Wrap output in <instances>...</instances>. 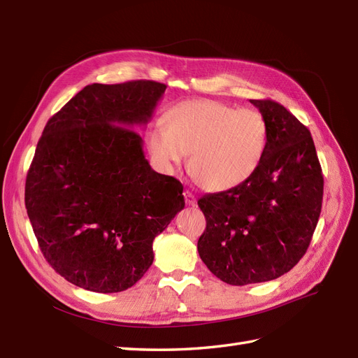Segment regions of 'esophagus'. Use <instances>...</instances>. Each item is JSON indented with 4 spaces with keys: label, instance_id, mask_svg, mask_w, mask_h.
I'll use <instances>...</instances> for the list:
<instances>
[{
    "label": "esophagus",
    "instance_id": "1",
    "mask_svg": "<svg viewBox=\"0 0 358 358\" xmlns=\"http://www.w3.org/2000/svg\"><path fill=\"white\" fill-rule=\"evenodd\" d=\"M183 197H185V201L188 206H196V197H194V194L191 191H185L183 192Z\"/></svg>",
    "mask_w": 358,
    "mask_h": 358
}]
</instances>
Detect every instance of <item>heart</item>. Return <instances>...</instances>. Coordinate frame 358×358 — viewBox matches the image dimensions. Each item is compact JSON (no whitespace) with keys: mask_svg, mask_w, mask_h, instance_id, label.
Returning a JSON list of instances; mask_svg holds the SVG:
<instances>
[{"mask_svg":"<svg viewBox=\"0 0 358 358\" xmlns=\"http://www.w3.org/2000/svg\"><path fill=\"white\" fill-rule=\"evenodd\" d=\"M146 143L155 164L167 173L189 157V170L209 191H227L258 169L267 145L264 116L221 101L196 99L175 104L166 127L148 129Z\"/></svg>","mask_w":358,"mask_h":358,"instance_id":"heart-1","label":"heart"}]
</instances>
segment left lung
Segmentation results:
<instances>
[{
    "mask_svg": "<svg viewBox=\"0 0 358 358\" xmlns=\"http://www.w3.org/2000/svg\"><path fill=\"white\" fill-rule=\"evenodd\" d=\"M249 101L267 124L262 162L239 187L199 200L206 216L200 258L230 285L289 272L306 252L322 204L324 178L309 129L282 104Z\"/></svg>",
    "mask_w": 358,
    "mask_h": 358,
    "instance_id": "1",
    "label": "left lung"
}]
</instances>
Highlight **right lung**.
<instances>
[{
  "label": "right lung",
  "mask_w": 358,
  "mask_h": 358,
  "mask_svg": "<svg viewBox=\"0 0 358 358\" xmlns=\"http://www.w3.org/2000/svg\"><path fill=\"white\" fill-rule=\"evenodd\" d=\"M166 88L88 85L43 129L25 183L28 218L46 262L83 289L133 287L154 262V239L185 208L182 183L150 169L134 131Z\"/></svg>",
  "instance_id": "add662e5"
}]
</instances>
